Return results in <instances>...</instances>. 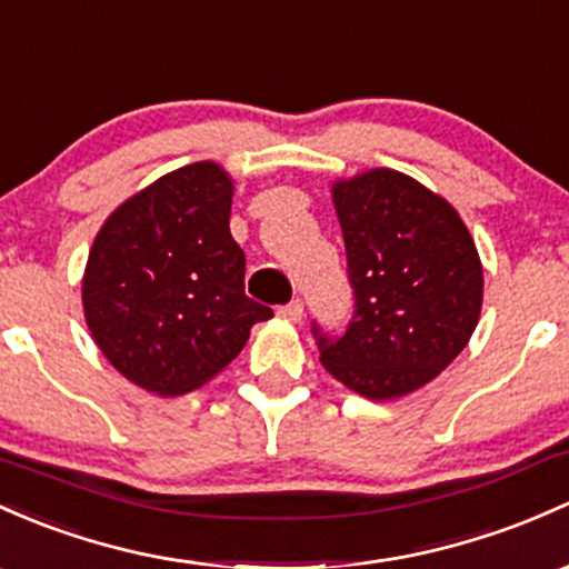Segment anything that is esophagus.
I'll use <instances>...</instances> for the list:
<instances>
[{
  "mask_svg": "<svg viewBox=\"0 0 569 569\" xmlns=\"http://www.w3.org/2000/svg\"><path fill=\"white\" fill-rule=\"evenodd\" d=\"M277 315L282 317V320H287V322H301V317H303V303H301V301L284 303V307H279Z\"/></svg>",
  "mask_w": 569,
  "mask_h": 569,
  "instance_id": "1",
  "label": "esophagus"
}]
</instances>
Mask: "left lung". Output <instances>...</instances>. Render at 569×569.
<instances>
[{
	"label": "left lung",
	"instance_id": "1",
	"mask_svg": "<svg viewBox=\"0 0 569 569\" xmlns=\"http://www.w3.org/2000/svg\"><path fill=\"white\" fill-rule=\"evenodd\" d=\"M356 311L320 336L326 371L363 399L429 385L469 345L482 309V262L467 224L412 176L375 168L331 187Z\"/></svg>",
	"mask_w": 569,
	"mask_h": 569
}]
</instances>
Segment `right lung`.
Segmentation results:
<instances>
[{"label":"right lung","mask_w":569,"mask_h":569,"mask_svg":"<svg viewBox=\"0 0 569 569\" xmlns=\"http://www.w3.org/2000/svg\"><path fill=\"white\" fill-rule=\"evenodd\" d=\"M233 179L203 160L160 176L102 222L81 301L91 339L121 377L181 396L217 377L273 311L243 292L230 236Z\"/></svg>","instance_id":"obj_1"}]
</instances>
